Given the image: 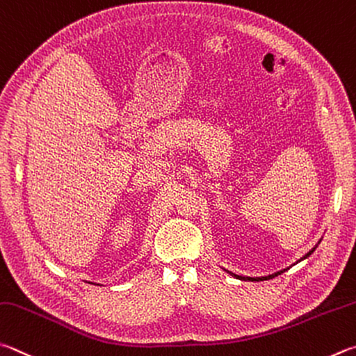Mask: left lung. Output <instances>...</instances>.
Wrapping results in <instances>:
<instances>
[{
    "label": "left lung",
    "instance_id": "left-lung-1",
    "mask_svg": "<svg viewBox=\"0 0 356 356\" xmlns=\"http://www.w3.org/2000/svg\"><path fill=\"white\" fill-rule=\"evenodd\" d=\"M314 249H316V248H313L312 250H309L307 255H303V257L300 258V260H299V261H302V260H305V258H308L309 255H312V254H313V252H314ZM299 261H297V263H299ZM285 270H286V269H283V270H279V273H275V274H270V275H266V277H243V275H236V274H234V273H230V270H227V273H229L230 275H234V277H235V279H238V280H250V282H260V280H269V279H274V277H277V275H280L282 273H285Z\"/></svg>",
    "mask_w": 356,
    "mask_h": 356
}]
</instances>
